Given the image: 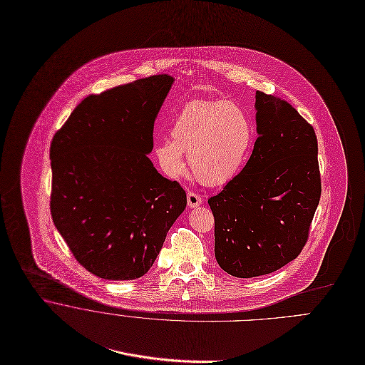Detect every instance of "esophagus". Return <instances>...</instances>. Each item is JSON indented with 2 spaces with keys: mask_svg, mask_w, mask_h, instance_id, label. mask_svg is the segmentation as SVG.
<instances>
[{
  "mask_svg": "<svg viewBox=\"0 0 365 365\" xmlns=\"http://www.w3.org/2000/svg\"><path fill=\"white\" fill-rule=\"evenodd\" d=\"M202 196L195 193V192H189L187 193V205L190 209H195V207H199L202 205Z\"/></svg>",
  "mask_w": 365,
  "mask_h": 365,
  "instance_id": "1",
  "label": "esophagus"
}]
</instances>
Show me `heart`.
Instances as JSON below:
<instances>
[{"instance_id": "b5f03b06", "label": "heart", "mask_w": 365, "mask_h": 365, "mask_svg": "<svg viewBox=\"0 0 365 365\" xmlns=\"http://www.w3.org/2000/svg\"><path fill=\"white\" fill-rule=\"evenodd\" d=\"M172 140L156 141L153 152L170 178L186 172L183 153L195 176L205 185L231 180L245 163L254 141L250 115L225 100L187 103L170 127Z\"/></svg>"}]
</instances>
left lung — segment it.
<instances>
[{
    "label": "left lung",
    "instance_id": "1",
    "mask_svg": "<svg viewBox=\"0 0 365 365\" xmlns=\"http://www.w3.org/2000/svg\"><path fill=\"white\" fill-rule=\"evenodd\" d=\"M258 138L244 169L209 199L215 254L235 278L278 271L306 244L322 183L314 130L289 103L255 93Z\"/></svg>",
    "mask_w": 365,
    "mask_h": 365
}]
</instances>
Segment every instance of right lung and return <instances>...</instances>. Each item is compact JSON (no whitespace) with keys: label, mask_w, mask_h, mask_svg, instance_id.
Segmentation results:
<instances>
[{"label":"right lung","mask_w":365,"mask_h":365,"mask_svg":"<svg viewBox=\"0 0 365 365\" xmlns=\"http://www.w3.org/2000/svg\"><path fill=\"white\" fill-rule=\"evenodd\" d=\"M173 81L156 74L88 96L53 137L52 219L74 258L98 278L144 277L186 209L185 190L148 158Z\"/></svg>","instance_id":"add662e5"}]
</instances>
